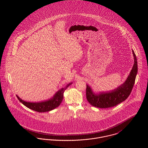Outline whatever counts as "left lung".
<instances>
[{
    "instance_id": "left-lung-1",
    "label": "left lung",
    "mask_w": 148,
    "mask_h": 148,
    "mask_svg": "<svg viewBox=\"0 0 148 148\" xmlns=\"http://www.w3.org/2000/svg\"><path fill=\"white\" fill-rule=\"evenodd\" d=\"M132 52L134 63L127 80L123 84L111 92H100L99 94L93 93L91 88L86 85V97L90 105L100 108H108L118 105L128 97L134 84L138 71L137 58L134 51Z\"/></svg>"
}]
</instances>
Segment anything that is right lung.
Here are the masks:
<instances>
[{
	"label": "right lung",
	"mask_w": 148,
	"mask_h": 148,
	"mask_svg": "<svg viewBox=\"0 0 148 148\" xmlns=\"http://www.w3.org/2000/svg\"><path fill=\"white\" fill-rule=\"evenodd\" d=\"M72 83L68 84L64 88L60 89L58 92H57L52 98L45 101L39 103L27 102L21 100L17 95L16 96L19 101H21L24 106H27V108L38 112H46L52 110L59 106L63 101L64 92L65 90Z\"/></svg>",
	"instance_id": "right-lung-1"
}]
</instances>
